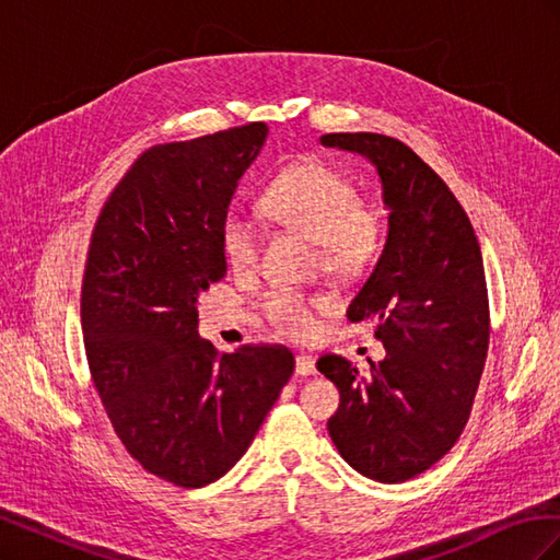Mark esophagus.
I'll use <instances>...</instances> for the list:
<instances>
[{"mask_svg":"<svg viewBox=\"0 0 560 560\" xmlns=\"http://www.w3.org/2000/svg\"><path fill=\"white\" fill-rule=\"evenodd\" d=\"M296 374L299 376H315L317 374L315 358H311V354H306V352L296 354Z\"/></svg>","mask_w":560,"mask_h":560,"instance_id":"obj_1","label":"esophagus"}]
</instances>
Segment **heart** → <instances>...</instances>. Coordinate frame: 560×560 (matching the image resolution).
I'll list each match as a JSON object with an SVG mask.
<instances>
[{
  "label": "heart",
  "instance_id": "1",
  "mask_svg": "<svg viewBox=\"0 0 560 560\" xmlns=\"http://www.w3.org/2000/svg\"><path fill=\"white\" fill-rule=\"evenodd\" d=\"M264 214L292 229L317 247L319 268L336 280H354L378 261L385 241V219L360 200V189L338 167L308 159L282 171L261 196ZM219 241L233 273H249L259 261V233L249 219L229 212ZM329 308L327 296L276 290L266 296L264 313L278 334L306 341L317 331V313Z\"/></svg>",
  "mask_w": 560,
  "mask_h": 560
}]
</instances>
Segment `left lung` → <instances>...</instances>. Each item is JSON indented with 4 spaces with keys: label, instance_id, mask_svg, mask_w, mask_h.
Masks as SVG:
<instances>
[{
    "label": "left lung",
    "instance_id": "1",
    "mask_svg": "<svg viewBox=\"0 0 560 560\" xmlns=\"http://www.w3.org/2000/svg\"><path fill=\"white\" fill-rule=\"evenodd\" d=\"M322 144L378 167L387 243L348 319H376L385 360L360 376L325 354L317 371L341 393L329 436L364 477L399 483L430 469L460 439L483 374L490 311L477 235L446 182L411 147L378 132H329Z\"/></svg>",
    "mask_w": 560,
    "mask_h": 560
}]
</instances>
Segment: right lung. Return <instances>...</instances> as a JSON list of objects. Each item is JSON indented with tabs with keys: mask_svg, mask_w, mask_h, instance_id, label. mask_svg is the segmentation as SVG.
Here are the masks:
<instances>
[{
	"mask_svg": "<svg viewBox=\"0 0 560 560\" xmlns=\"http://www.w3.org/2000/svg\"><path fill=\"white\" fill-rule=\"evenodd\" d=\"M266 124L154 144L114 186L81 282L83 348L121 444L182 488L238 463L294 374L284 346L219 352L198 336L200 292L226 276L219 241Z\"/></svg>",
	"mask_w": 560,
	"mask_h": 560,
	"instance_id": "1",
	"label": "right lung"
}]
</instances>
